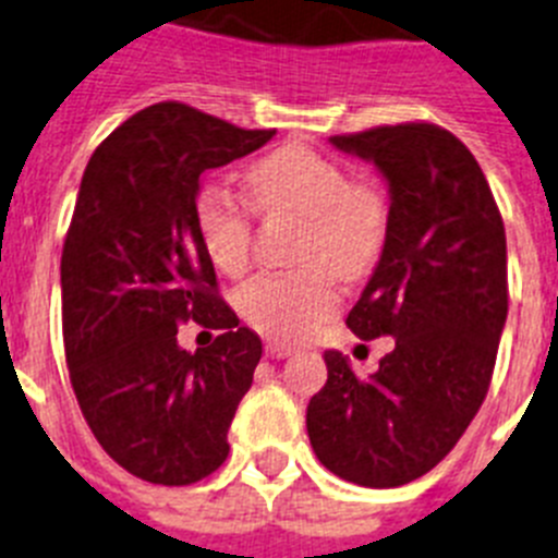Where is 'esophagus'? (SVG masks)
<instances>
[{"mask_svg":"<svg viewBox=\"0 0 558 558\" xmlns=\"http://www.w3.org/2000/svg\"><path fill=\"white\" fill-rule=\"evenodd\" d=\"M264 351L269 360H286V356H292L294 353V345H286V342H280V339H266Z\"/></svg>","mask_w":558,"mask_h":558,"instance_id":"esophagus-1","label":"esophagus"}]
</instances>
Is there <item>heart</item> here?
<instances>
[{
  "label": "heart",
  "instance_id": "heart-1",
  "mask_svg": "<svg viewBox=\"0 0 558 558\" xmlns=\"http://www.w3.org/2000/svg\"><path fill=\"white\" fill-rule=\"evenodd\" d=\"M246 179L258 210L306 219L298 260L308 269L252 278L235 306L266 337H306L339 306L327 266L342 278H360L381 255L390 225L387 196L373 179L351 177L345 165L306 145H283L266 154L252 162ZM196 227L207 258L221 272H244L255 235V213L246 198L225 185H205L196 198Z\"/></svg>",
  "mask_w": 558,
  "mask_h": 558
}]
</instances>
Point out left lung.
<instances>
[{
	"label": "left lung",
	"mask_w": 558,
	"mask_h": 558,
	"mask_svg": "<svg viewBox=\"0 0 558 558\" xmlns=\"http://www.w3.org/2000/svg\"><path fill=\"white\" fill-rule=\"evenodd\" d=\"M331 143L390 182L385 250L345 323L396 345L371 379L326 351L306 426L337 477L393 488L438 466L486 399L508 314L506 227L477 159L440 125H376Z\"/></svg>",
	"instance_id": "left-lung-1"
}]
</instances>
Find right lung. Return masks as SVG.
Masks as SVG:
<instances>
[{
    "instance_id": "1",
    "label": "right lung",
    "mask_w": 558,
    "mask_h": 558,
    "mask_svg": "<svg viewBox=\"0 0 558 558\" xmlns=\"http://www.w3.org/2000/svg\"><path fill=\"white\" fill-rule=\"evenodd\" d=\"M179 100L120 123L86 165L61 252V326L77 407L114 463L191 486L227 460L260 339L219 294L196 227L198 177L269 143ZM187 322L216 327L187 354Z\"/></svg>"
}]
</instances>
